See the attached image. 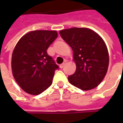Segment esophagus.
<instances>
[{
	"instance_id": "34e87169",
	"label": "esophagus",
	"mask_w": 123,
	"mask_h": 123,
	"mask_svg": "<svg viewBox=\"0 0 123 123\" xmlns=\"http://www.w3.org/2000/svg\"><path fill=\"white\" fill-rule=\"evenodd\" d=\"M66 62H64L63 64H60V65H59V68H62L64 67V66L66 65Z\"/></svg>"
}]
</instances>
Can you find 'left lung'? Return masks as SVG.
Here are the masks:
<instances>
[{
    "mask_svg": "<svg viewBox=\"0 0 123 123\" xmlns=\"http://www.w3.org/2000/svg\"><path fill=\"white\" fill-rule=\"evenodd\" d=\"M73 50L75 73L69 76L72 85L82 90L97 87L105 78L109 66V53L104 40L88 28H70L59 31Z\"/></svg>",
    "mask_w": 123,
    "mask_h": 123,
    "instance_id": "1",
    "label": "left lung"
}]
</instances>
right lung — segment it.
<instances>
[{"mask_svg":"<svg viewBox=\"0 0 123 123\" xmlns=\"http://www.w3.org/2000/svg\"><path fill=\"white\" fill-rule=\"evenodd\" d=\"M57 37V31H31L16 45L12 53V74L26 93L38 95L52 84L55 71L59 67L46 50Z\"/></svg>","mask_w":123,"mask_h":123,"instance_id":"right-lung-1","label":"right lung"}]
</instances>
